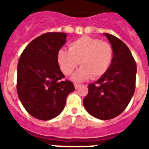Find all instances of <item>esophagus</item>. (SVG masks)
<instances>
[{
    "label": "esophagus",
    "mask_w": 149,
    "mask_h": 149,
    "mask_svg": "<svg viewBox=\"0 0 149 149\" xmlns=\"http://www.w3.org/2000/svg\"><path fill=\"white\" fill-rule=\"evenodd\" d=\"M81 86V84H74V88L75 89H77L78 87H80Z\"/></svg>",
    "instance_id": "esophagus-1"
}]
</instances>
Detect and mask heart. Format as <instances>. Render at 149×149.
<instances>
[{
    "label": "heart",
    "instance_id": "1",
    "mask_svg": "<svg viewBox=\"0 0 149 149\" xmlns=\"http://www.w3.org/2000/svg\"><path fill=\"white\" fill-rule=\"evenodd\" d=\"M113 59L111 45L98 38L84 36L69 44L68 51L60 49L57 54L59 65L65 75H70L79 63L81 67L72 76L77 82L86 81L93 76L98 79L108 71Z\"/></svg>",
    "mask_w": 149,
    "mask_h": 149
}]
</instances>
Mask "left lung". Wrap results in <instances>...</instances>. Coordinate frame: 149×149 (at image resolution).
Returning <instances> with one entry per match:
<instances>
[{
  "instance_id": "8db88e82",
  "label": "left lung",
  "mask_w": 149,
  "mask_h": 149,
  "mask_svg": "<svg viewBox=\"0 0 149 149\" xmlns=\"http://www.w3.org/2000/svg\"><path fill=\"white\" fill-rule=\"evenodd\" d=\"M113 59L104 75L88 85L84 105L91 116L101 120L113 119L125 110L135 91L136 64L125 43L109 33Z\"/></svg>"
}]
</instances>
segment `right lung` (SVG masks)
Listing matches in <instances>:
<instances>
[{
	"instance_id": "add662e5",
	"label": "right lung",
	"mask_w": 149,
	"mask_h": 149,
	"mask_svg": "<svg viewBox=\"0 0 149 149\" xmlns=\"http://www.w3.org/2000/svg\"><path fill=\"white\" fill-rule=\"evenodd\" d=\"M65 33L39 36L27 45L18 60L17 93L29 114L39 120L56 117L65 107L73 83L63 79L57 54L66 42Z\"/></svg>"
}]
</instances>
